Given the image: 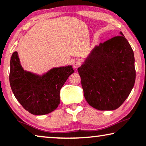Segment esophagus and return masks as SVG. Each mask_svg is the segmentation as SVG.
Segmentation results:
<instances>
[{"mask_svg":"<svg viewBox=\"0 0 146 146\" xmlns=\"http://www.w3.org/2000/svg\"><path fill=\"white\" fill-rule=\"evenodd\" d=\"M80 64H81V62L79 60H75L73 62V67L74 68H78L80 66Z\"/></svg>","mask_w":146,"mask_h":146,"instance_id":"1","label":"esophagus"}]
</instances>
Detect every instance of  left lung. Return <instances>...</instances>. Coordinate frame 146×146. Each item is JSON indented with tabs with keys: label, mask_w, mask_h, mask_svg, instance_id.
Instances as JSON below:
<instances>
[{
	"label": "left lung",
	"mask_w": 146,
	"mask_h": 146,
	"mask_svg": "<svg viewBox=\"0 0 146 146\" xmlns=\"http://www.w3.org/2000/svg\"><path fill=\"white\" fill-rule=\"evenodd\" d=\"M120 34L96 46L78 69L86 100L100 111L119 108L135 83L134 52Z\"/></svg>",
	"instance_id": "left-lung-1"
}]
</instances>
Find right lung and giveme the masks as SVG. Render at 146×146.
<instances>
[{
    "instance_id": "1",
    "label": "right lung",
    "mask_w": 146,
    "mask_h": 146,
    "mask_svg": "<svg viewBox=\"0 0 146 146\" xmlns=\"http://www.w3.org/2000/svg\"><path fill=\"white\" fill-rule=\"evenodd\" d=\"M72 66L54 68L38 76L24 70L17 52L10 59L9 80L12 92L24 108L35 115L51 113L60 104V91L74 72Z\"/></svg>"
}]
</instances>
